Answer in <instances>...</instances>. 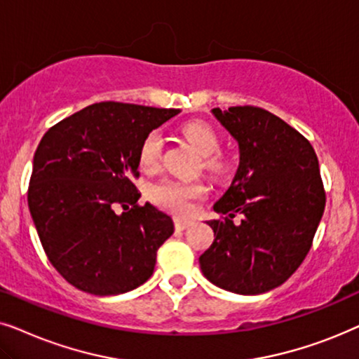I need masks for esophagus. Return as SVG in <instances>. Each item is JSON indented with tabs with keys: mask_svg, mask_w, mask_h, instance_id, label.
<instances>
[{
	"mask_svg": "<svg viewBox=\"0 0 359 359\" xmlns=\"http://www.w3.org/2000/svg\"><path fill=\"white\" fill-rule=\"evenodd\" d=\"M190 226L189 219H182V218H175V228L177 229H185Z\"/></svg>",
	"mask_w": 359,
	"mask_h": 359,
	"instance_id": "esophagus-1",
	"label": "esophagus"
}]
</instances>
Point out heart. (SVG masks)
<instances>
[{
    "label": "heart",
    "mask_w": 359,
    "mask_h": 359,
    "mask_svg": "<svg viewBox=\"0 0 359 359\" xmlns=\"http://www.w3.org/2000/svg\"><path fill=\"white\" fill-rule=\"evenodd\" d=\"M182 135L192 142L195 149L203 154L205 169L215 175H224L229 169L226 156L219 152V136L212 126L203 121H190L182 126ZM162 135L159 131H151L146 135L140 146L137 159L142 169L154 170L161 164L162 157ZM207 194L205 184L198 180H177L162 179L152 184L147 195L157 207L167 212L185 217L192 212L195 200L202 198Z\"/></svg>",
    "instance_id": "1"
}]
</instances>
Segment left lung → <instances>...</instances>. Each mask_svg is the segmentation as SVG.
<instances>
[{"mask_svg":"<svg viewBox=\"0 0 359 359\" xmlns=\"http://www.w3.org/2000/svg\"><path fill=\"white\" fill-rule=\"evenodd\" d=\"M213 114L240 144V167L208 222L212 246L200 256L205 277L229 292L256 295L284 284L312 248L325 189L312 144L257 107ZM240 212V225L232 218Z\"/></svg>","mask_w":359,"mask_h":359,"instance_id":"8db88e82","label":"left lung"}]
</instances>
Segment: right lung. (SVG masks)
<instances>
[{
    "label": "right lung",
    "mask_w": 359,
    "mask_h": 359,
    "mask_svg": "<svg viewBox=\"0 0 359 359\" xmlns=\"http://www.w3.org/2000/svg\"><path fill=\"white\" fill-rule=\"evenodd\" d=\"M179 111L102 102L42 136L27 205L50 264L74 287L116 295L154 272L157 250L174 223L151 203H137L141 194L131 179L140 177L142 140Z\"/></svg>",
    "instance_id": "add662e5"
}]
</instances>
